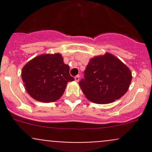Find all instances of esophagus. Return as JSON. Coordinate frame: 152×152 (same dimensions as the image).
Listing matches in <instances>:
<instances>
[{
    "label": "esophagus",
    "instance_id": "esophagus-1",
    "mask_svg": "<svg viewBox=\"0 0 152 152\" xmlns=\"http://www.w3.org/2000/svg\"><path fill=\"white\" fill-rule=\"evenodd\" d=\"M79 78H80V76H79V75H77V76H76L74 77L75 81H76V82H79Z\"/></svg>",
    "mask_w": 152,
    "mask_h": 152
}]
</instances>
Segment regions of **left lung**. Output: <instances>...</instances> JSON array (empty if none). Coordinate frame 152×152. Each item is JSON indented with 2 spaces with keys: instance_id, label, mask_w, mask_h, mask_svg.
<instances>
[{
  "instance_id": "8db88e82",
  "label": "left lung",
  "mask_w": 152,
  "mask_h": 152,
  "mask_svg": "<svg viewBox=\"0 0 152 152\" xmlns=\"http://www.w3.org/2000/svg\"><path fill=\"white\" fill-rule=\"evenodd\" d=\"M79 82L86 98L96 104H110L126 93L132 81L128 67L110 53L90 59Z\"/></svg>"
}]
</instances>
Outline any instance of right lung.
<instances>
[{
    "label": "right lung",
    "mask_w": 152,
    "mask_h": 152,
    "mask_svg": "<svg viewBox=\"0 0 152 152\" xmlns=\"http://www.w3.org/2000/svg\"><path fill=\"white\" fill-rule=\"evenodd\" d=\"M69 70L59 53L42 54L29 61L21 76L27 93L33 99L48 103L60 99L67 82L74 80Z\"/></svg>",
    "instance_id": "1"
}]
</instances>
